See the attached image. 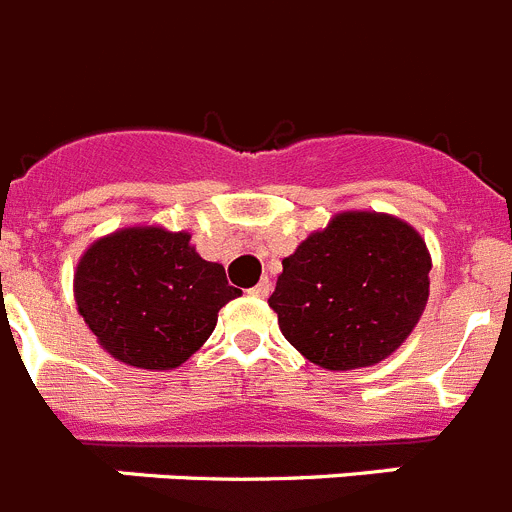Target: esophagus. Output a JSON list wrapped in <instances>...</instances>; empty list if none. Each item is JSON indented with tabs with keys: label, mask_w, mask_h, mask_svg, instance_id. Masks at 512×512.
Here are the masks:
<instances>
[{
	"label": "esophagus",
	"mask_w": 512,
	"mask_h": 512,
	"mask_svg": "<svg viewBox=\"0 0 512 512\" xmlns=\"http://www.w3.org/2000/svg\"><path fill=\"white\" fill-rule=\"evenodd\" d=\"M269 292H272V282L269 279H261L259 285L251 287L253 298H269Z\"/></svg>",
	"instance_id": "obj_1"
}]
</instances>
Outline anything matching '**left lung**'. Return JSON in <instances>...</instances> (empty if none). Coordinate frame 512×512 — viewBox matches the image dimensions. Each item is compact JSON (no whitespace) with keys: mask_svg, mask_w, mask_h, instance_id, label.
<instances>
[{"mask_svg":"<svg viewBox=\"0 0 512 512\" xmlns=\"http://www.w3.org/2000/svg\"><path fill=\"white\" fill-rule=\"evenodd\" d=\"M432 259L409 222L339 212L282 259L269 305L305 360L326 370L370 368L412 334L430 298Z\"/></svg>","mask_w":512,"mask_h":512,"instance_id":"8db88e82","label":"left lung"}]
</instances>
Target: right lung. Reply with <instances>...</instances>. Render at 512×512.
<instances>
[{
  "label": "right lung",
  "mask_w": 512,
  "mask_h": 512,
  "mask_svg": "<svg viewBox=\"0 0 512 512\" xmlns=\"http://www.w3.org/2000/svg\"><path fill=\"white\" fill-rule=\"evenodd\" d=\"M222 264L204 261L186 230L121 227L87 246L74 269V300L87 329L113 360L142 370H173L238 298Z\"/></svg>",
  "instance_id": "1"
}]
</instances>
